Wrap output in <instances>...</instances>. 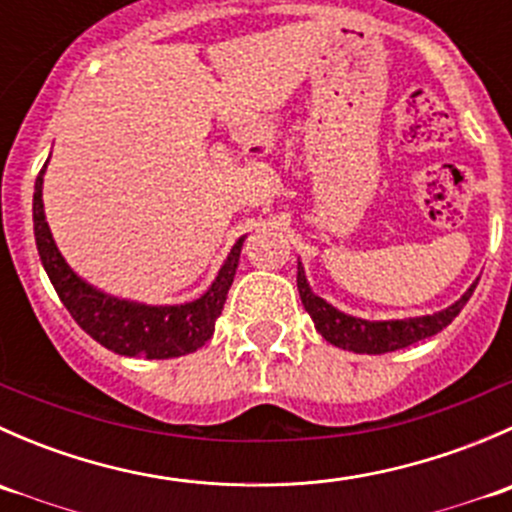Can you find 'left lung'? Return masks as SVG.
Returning <instances> with one entry per match:
<instances>
[{"instance_id": "left-lung-1", "label": "left lung", "mask_w": 512, "mask_h": 512, "mask_svg": "<svg viewBox=\"0 0 512 512\" xmlns=\"http://www.w3.org/2000/svg\"><path fill=\"white\" fill-rule=\"evenodd\" d=\"M478 282H473L466 292L461 294V299L451 304V307L441 309V312L423 314V317H406V319H361L352 317V314L342 312L334 304H329L327 299L319 297L309 287L307 275H304L302 262H297V289L299 297H302L304 309L312 317L317 332L327 339L329 344L339 349H347L354 354H386L396 352V349L411 347V344L421 342V339L433 337V334L441 332L443 327L456 319V314L466 307V302L471 299L473 289Z\"/></svg>"}]
</instances>
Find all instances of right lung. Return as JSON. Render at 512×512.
<instances>
[{"label":"right lung","instance_id":"obj_1","mask_svg":"<svg viewBox=\"0 0 512 512\" xmlns=\"http://www.w3.org/2000/svg\"><path fill=\"white\" fill-rule=\"evenodd\" d=\"M49 163V160H46ZM44 168L34 183V237L41 265L49 275L56 294L69 309L81 329L96 339L101 347L121 356L141 359H173L203 347L215 332V319L220 317L227 299V289L235 280L245 235L232 245L213 285L198 299L183 304H143L133 299L113 297L76 275L56 247L44 213Z\"/></svg>","mask_w":512,"mask_h":512}]
</instances>
